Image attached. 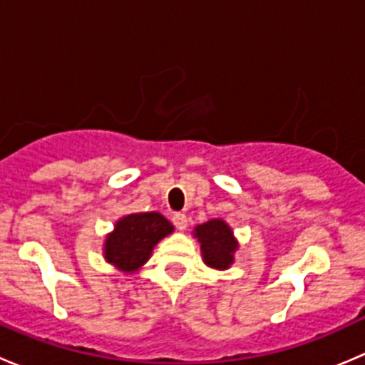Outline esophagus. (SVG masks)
Instances as JSON below:
<instances>
[{"label":"esophagus","instance_id":"34e87169","mask_svg":"<svg viewBox=\"0 0 365 365\" xmlns=\"http://www.w3.org/2000/svg\"><path fill=\"white\" fill-rule=\"evenodd\" d=\"M171 220H173V224H175L176 230H180V231L187 230V224H189V220H187L185 213H175Z\"/></svg>","mask_w":365,"mask_h":365}]
</instances>
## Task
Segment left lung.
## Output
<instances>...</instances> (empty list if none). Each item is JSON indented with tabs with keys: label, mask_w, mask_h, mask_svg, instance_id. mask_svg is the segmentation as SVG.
<instances>
[{
	"label": "left lung",
	"mask_w": 365,
	"mask_h": 365,
	"mask_svg": "<svg viewBox=\"0 0 365 365\" xmlns=\"http://www.w3.org/2000/svg\"><path fill=\"white\" fill-rule=\"evenodd\" d=\"M194 237L200 240L205 263L219 270H226L233 263V252L237 251V242L230 226L224 220L213 219L197 226Z\"/></svg>",
	"instance_id": "left-lung-1"
}]
</instances>
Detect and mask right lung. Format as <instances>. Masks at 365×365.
Returning <instances> with one entry per match:
<instances>
[{
  "instance_id": "1",
  "label": "right lung",
  "mask_w": 365,
  "mask_h": 365,
  "mask_svg": "<svg viewBox=\"0 0 365 365\" xmlns=\"http://www.w3.org/2000/svg\"><path fill=\"white\" fill-rule=\"evenodd\" d=\"M171 231V222L157 212L123 217L106 240V259L120 270L134 272L146 263L157 242Z\"/></svg>"
}]
</instances>
